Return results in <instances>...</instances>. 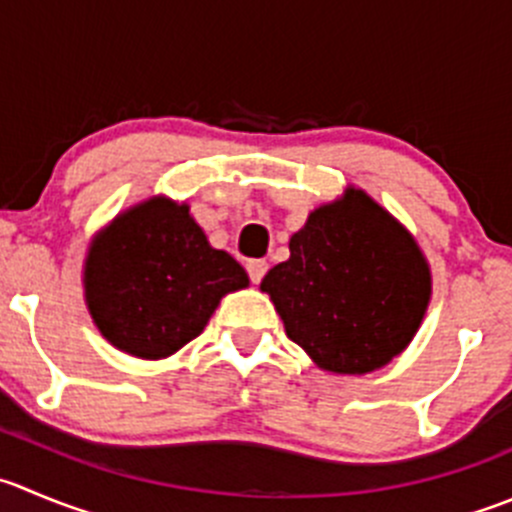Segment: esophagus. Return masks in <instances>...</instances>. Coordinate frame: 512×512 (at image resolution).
<instances>
[{
    "label": "esophagus",
    "mask_w": 512,
    "mask_h": 512,
    "mask_svg": "<svg viewBox=\"0 0 512 512\" xmlns=\"http://www.w3.org/2000/svg\"><path fill=\"white\" fill-rule=\"evenodd\" d=\"M265 272H267V262L265 260H250L247 262V275H250V280L255 282H260L262 277H265Z\"/></svg>",
    "instance_id": "1"
}]
</instances>
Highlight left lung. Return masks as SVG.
Instances as JSON below:
<instances>
[{
  "mask_svg": "<svg viewBox=\"0 0 512 512\" xmlns=\"http://www.w3.org/2000/svg\"><path fill=\"white\" fill-rule=\"evenodd\" d=\"M260 290L322 370L365 375L410 345L433 280L413 235L350 187L310 212L290 237V260L272 267Z\"/></svg>",
  "mask_w": 512,
  "mask_h": 512,
  "instance_id": "1",
  "label": "left lung"
}]
</instances>
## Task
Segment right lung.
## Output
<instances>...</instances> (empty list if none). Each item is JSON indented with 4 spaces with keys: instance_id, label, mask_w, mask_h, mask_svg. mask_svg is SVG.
Wrapping results in <instances>:
<instances>
[{
    "instance_id": "add662e5",
    "label": "right lung",
    "mask_w": 512,
    "mask_h": 512,
    "mask_svg": "<svg viewBox=\"0 0 512 512\" xmlns=\"http://www.w3.org/2000/svg\"><path fill=\"white\" fill-rule=\"evenodd\" d=\"M250 285L240 262L207 242L190 207L152 197L114 217L84 260L89 315L117 350L175 355L205 330L227 292Z\"/></svg>"
}]
</instances>
